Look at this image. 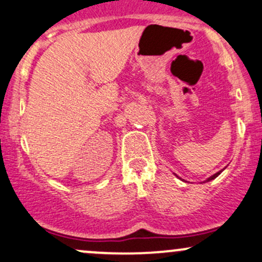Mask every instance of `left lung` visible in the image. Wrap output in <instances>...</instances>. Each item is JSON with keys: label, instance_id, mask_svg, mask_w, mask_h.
Returning <instances> with one entry per match:
<instances>
[{"label": "left lung", "instance_id": "left-lung-1", "mask_svg": "<svg viewBox=\"0 0 262 262\" xmlns=\"http://www.w3.org/2000/svg\"><path fill=\"white\" fill-rule=\"evenodd\" d=\"M222 172V170L221 171H219V172H216L215 173V175H212V176H211V177H209V179H207L206 180V181H211V180H213V179H216V177H217L219 175H220V173Z\"/></svg>", "mask_w": 262, "mask_h": 262}]
</instances>
